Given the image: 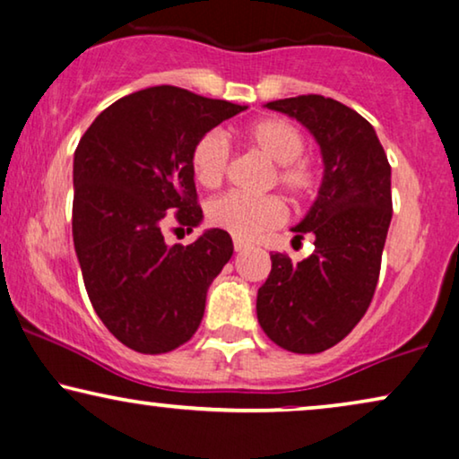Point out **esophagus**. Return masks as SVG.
<instances>
[{
    "instance_id": "obj_1",
    "label": "esophagus",
    "mask_w": 459,
    "mask_h": 459,
    "mask_svg": "<svg viewBox=\"0 0 459 459\" xmlns=\"http://www.w3.org/2000/svg\"><path fill=\"white\" fill-rule=\"evenodd\" d=\"M232 245H235V251H243L245 247H247V243H245L243 238H235V241H232Z\"/></svg>"
}]
</instances>
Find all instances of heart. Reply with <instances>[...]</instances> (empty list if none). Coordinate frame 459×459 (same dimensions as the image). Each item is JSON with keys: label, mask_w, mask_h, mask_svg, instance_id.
<instances>
[{"label": "heart", "mask_w": 459, "mask_h": 459, "mask_svg": "<svg viewBox=\"0 0 459 459\" xmlns=\"http://www.w3.org/2000/svg\"><path fill=\"white\" fill-rule=\"evenodd\" d=\"M243 139L274 162V180L293 199H306L316 189L314 166L301 158L303 137L291 122L281 118H264L243 131ZM230 147L224 134L212 131L193 147V177L205 189H216L229 172ZM212 227L221 229L237 238H254L260 232L279 227L285 221L287 210L279 197H249L243 193H227L212 199L205 210Z\"/></svg>", "instance_id": "b5f03b06"}]
</instances>
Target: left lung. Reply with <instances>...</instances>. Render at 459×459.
Returning <instances> with one entry per match:
<instances>
[{"instance_id": "1", "label": "left lung", "mask_w": 459, "mask_h": 459, "mask_svg": "<svg viewBox=\"0 0 459 459\" xmlns=\"http://www.w3.org/2000/svg\"><path fill=\"white\" fill-rule=\"evenodd\" d=\"M299 120L318 141L325 177L295 238L314 237V254L293 264L273 254L257 289V322L282 350L320 353L361 320L378 282L389 230L391 166L370 122L322 95L266 103Z\"/></svg>"}]
</instances>
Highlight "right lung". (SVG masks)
<instances>
[{"label":"right lung","mask_w":459,"mask_h":459,"mask_svg":"<svg viewBox=\"0 0 459 459\" xmlns=\"http://www.w3.org/2000/svg\"><path fill=\"white\" fill-rule=\"evenodd\" d=\"M247 106L160 85L126 95L93 120L74 152L73 238L91 306L120 343L166 353L204 318L205 295L232 255V238L205 230L166 245L174 218L193 230L191 152L199 137Z\"/></svg>","instance_id":"obj_1"}]
</instances>
